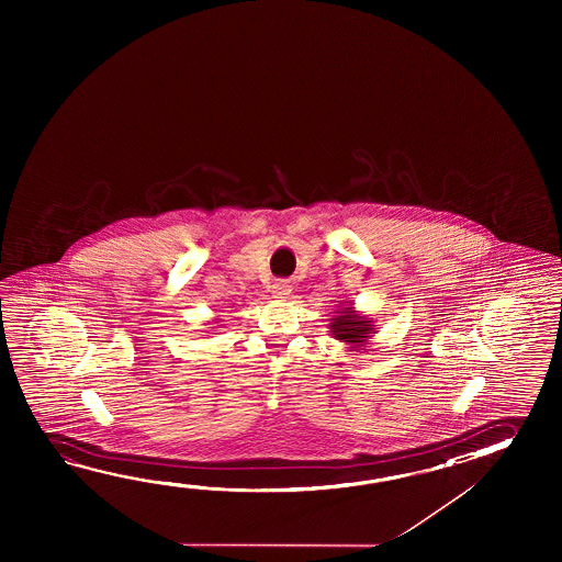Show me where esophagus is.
Segmentation results:
<instances>
[{"label":"esophagus","instance_id":"34e87169","mask_svg":"<svg viewBox=\"0 0 562 562\" xmlns=\"http://www.w3.org/2000/svg\"><path fill=\"white\" fill-rule=\"evenodd\" d=\"M291 293V283L289 281H276L273 283V297L286 299Z\"/></svg>","mask_w":562,"mask_h":562}]
</instances>
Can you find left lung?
<instances>
[{
  "mask_svg": "<svg viewBox=\"0 0 562 562\" xmlns=\"http://www.w3.org/2000/svg\"><path fill=\"white\" fill-rule=\"evenodd\" d=\"M331 319L327 323L329 334L341 344L349 346V351H359L368 347L371 335L375 334V325L366 313L353 307V301H341L337 310L331 311Z\"/></svg>",
  "mask_w": 562,
  "mask_h": 562,
  "instance_id": "1",
  "label": "left lung"
}]
</instances>
